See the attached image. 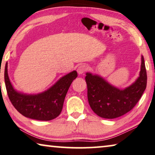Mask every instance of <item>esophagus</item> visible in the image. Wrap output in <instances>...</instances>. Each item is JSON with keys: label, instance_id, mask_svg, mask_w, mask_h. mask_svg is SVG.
<instances>
[{"label": "esophagus", "instance_id": "obj_1", "mask_svg": "<svg viewBox=\"0 0 155 155\" xmlns=\"http://www.w3.org/2000/svg\"><path fill=\"white\" fill-rule=\"evenodd\" d=\"M87 65H85V64H81L77 68V72L79 74H82L85 73V71L87 70Z\"/></svg>", "mask_w": 155, "mask_h": 155}]
</instances>
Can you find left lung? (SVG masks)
<instances>
[{"label": "left lung", "mask_w": 155, "mask_h": 155, "mask_svg": "<svg viewBox=\"0 0 155 155\" xmlns=\"http://www.w3.org/2000/svg\"><path fill=\"white\" fill-rule=\"evenodd\" d=\"M85 81L89 104L97 115L107 119L122 116L135 107L146 88L147 72L143 57L142 56L140 77L134 84L123 91L90 73L86 74Z\"/></svg>", "instance_id": "8db88e82"}]
</instances>
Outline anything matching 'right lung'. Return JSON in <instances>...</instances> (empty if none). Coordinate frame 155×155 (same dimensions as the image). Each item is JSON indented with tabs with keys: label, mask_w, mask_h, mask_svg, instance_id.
I'll return each mask as SVG.
<instances>
[{
	"label": "right lung",
	"mask_w": 155,
	"mask_h": 155,
	"mask_svg": "<svg viewBox=\"0 0 155 155\" xmlns=\"http://www.w3.org/2000/svg\"><path fill=\"white\" fill-rule=\"evenodd\" d=\"M77 76V71H74L61 78L47 91L28 95L15 91L8 77V63L5 68V83L12 104L24 116L38 120H51L61 114L67 92Z\"/></svg>",
	"instance_id": "obj_1"
}]
</instances>
